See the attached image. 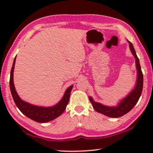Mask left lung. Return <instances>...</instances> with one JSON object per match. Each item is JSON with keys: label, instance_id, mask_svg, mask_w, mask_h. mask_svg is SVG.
<instances>
[{"label": "left lung", "instance_id": "1", "mask_svg": "<svg viewBox=\"0 0 153 153\" xmlns=\"http://www.w3.org/2000/svg\"><path fill=\"white\" fill-rule=\"evenodd\" d=\"M128 42L131 53L135 58L136 68L137 70V79L135 89L119 103L118 106L115 107H109L102 105L101 104L94 101L91 97H89L90 102H91L94 109L97 112L108 117H111V118H119L130 111L138 102L142 93L143 85V75L139 58L136 54L134 47L131 42Z\"/></svg>", "mask_w": 153, "mask_h": 153}]
</instances>
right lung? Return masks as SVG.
<instances>
[{"instance_id": "obj_1", "label": "right lung", "mask_w": 153, "mask_h": 153, "mask_svg": "<svg viewBox=\"0 0 153 153\" xmlns=\"http://www.w3.org/2000/svg\"><path fill=\"white\" fill-rule=\"evenodd\" d=\"M16 57L11 69L10 77V87L11 94L15 104L19 110L29 118L34 120L39 123H45L51 121L61 115L66 108L69 102L71 91L73 85H71L66 89L63 98L55 106L51 107H42L30 105L22 100L16 91L14 82H13V73H14Z\"/></svg>"}]
</instances>
